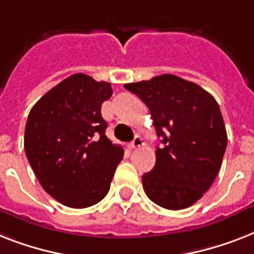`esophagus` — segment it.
Instances as JSON below:
<instances>
[{"label": "esophagus", "instance_id": "34e87169", "mask_svg": "<svg viewBox=\"0 0 254 254\" xmlns=\"http://www.w3.org/2000/svg\"><path fill=\"white\" fill-rule=\"evenodd\" d=\"M139 146H142V138L137 135V137H134V139L129 143V149H137V147Z\"/></svg>", "mask_w": 254, "mask_h": 254}]
</instances>
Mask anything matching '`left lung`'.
I'll use <instances>...</instances> for the list:
<instances>
[{"label": "left lung", "mask_w": 254, "mask_h": 254, "mask_svg": "<svg viewBox=\"0 0 254 254\" xmlns=\"http://www.w3.org/2000/svg\"><path fill=\"white\" fill-rule=\"evenodd\" d=\"M124 87L146 104L161 147L155 166L142 175L155 204L183 209L208 191L227 149V130L212 95L192 81L165 73Z\"/></svg>", "instance_id": "1"}]
</instances>
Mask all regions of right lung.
I'll return each mask as SVG.
<instances>
[{"mask_svg":"<svg viewBox=\"0 0 254 254\" xmlns=\"http://www.w3.org/2000/svg\"><path fill=\"white\" fill-rule=\"evenodd\" d=\"M107 81L75 73L31 108L25 151L46 192L71 208H87L109 191L124 149L105 135L101 104L112 96Z\"/></svg>","mask_w":254,"mask_h":254,"instance_id":"1","label":"right lung"}]
</instances>
